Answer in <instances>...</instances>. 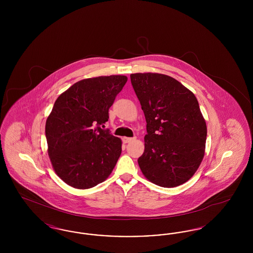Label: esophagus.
Instances as JSON below:
<instances>
[{
  "mask_svg": "<svg viewBox=\"0 0 253 253\" xmlns=\"http://www.w3.org/2000/svg\"><path fill=\"white\" fill-rule=\"evenodd\" d=\"M135 139V137H123L122 138V140H123V142L124 143H130V142H132Z\"/></svg>",
  "mask_w": 253,
  "mask_h": 253,
  "instance_id": "34e87169",
  "label": "esophagus"
}]
</instances>
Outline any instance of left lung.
Returning <instances> with one entry per match:
<instances>
[{
	"label": "left lung",
	"instance_id": "8db88e82",
	"mask_svg": "<svg viewBox=\"0 0 253 253\" xmlns=\"http://www.w3.org/2000/svg\"><path fill=\"white\" fill-rule=\"evenodd\" d=\"M147 122L138 165L148 180L173 188L189 180L204 157L207 125L193 92L157 73L131 74Z\"/></svg>",
	"mask_w": 253,
	"mask_h": 253
}]
</instances>
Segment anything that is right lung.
<instances>
[{"label":"right lung","instance_id":"1","mask_svg":"<svg viewBox=\"0 0 253 253\" xmlns=\"http://www.w3.org/2000/svg\"><path fill=\"white\" fill-rule=\"evenodd\" d=\"M126 76L85 79L57 100L45 124L48 156L55 172L76 189H90L111 174L121 154V138L103 130L109 109Z\"/></svg>","mask_w":253,"mask_h":253}]
</instances>
